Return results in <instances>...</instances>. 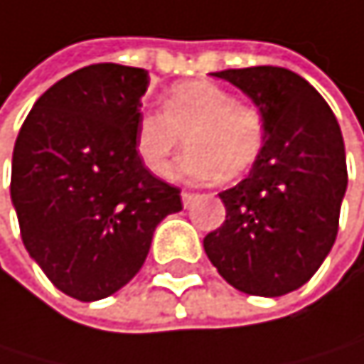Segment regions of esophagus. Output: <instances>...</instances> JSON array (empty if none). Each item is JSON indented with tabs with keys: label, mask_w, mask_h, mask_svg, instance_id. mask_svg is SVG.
<instances>
[{
	"label": "esophagus",
	"mask_w": 364,
	"mask_h": 364,
	"mask_svg": "<svg viewBox=\"0 0 364 364\" xmlns=\"http://www.w3.org/2000/svg\"><path fill=\"white\" fill-rule=\"evenodd\" d=\"M181 198H183V205H186V207H190V205H192V200H194V192L183 190V192H181Z\"/></svg>",
	"instance_id": "esophagus-1"
}]
</instances>
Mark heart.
<instances>
[{
    "label": "heart",
    "instance_id": "obj_1",
    "mask_svg": "<svg viewBox=\"0 0 364 364\" xmlns=\"http://www.w3.org/2000/svg\"><path fill=\"white\" fill-rule=\"evenodd\" d=\"M183 140L190 144L178 166L183 174L240 178L261 155L265 114L213 82L178 84L164 97L161 112L146 109L138 116L136 151L153 174L168 176Z\"/></svg>",
    "mask_w": 364,
    "mask_h": 364
}]
</instances>
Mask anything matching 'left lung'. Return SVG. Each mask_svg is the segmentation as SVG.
I'll use <instances>...</instances> for the list:
<instances>
[{"label":"left lung","mask_w":364,"mask_h":364,"mask_svg":"<svg viewBox=\"0 0 364 364\" xmlns=\"http://www.w3.org/2000/svg\"><path fill=\"white\" fill-rule=\"evenodd\" d=\"M265 114V144L250 174L220 194L226 220L203 246L235 289L276 298L319 269L339 230L348 164L341 127L294 70L250 66L211 73Z\"/></svg>","instance_id":"left-lung-1"}]
</instances>
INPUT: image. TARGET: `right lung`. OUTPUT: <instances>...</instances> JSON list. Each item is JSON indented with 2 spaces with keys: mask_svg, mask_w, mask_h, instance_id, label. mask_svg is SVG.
<instances>
[{
  "mask_svg": "<svg viewBox=\"0 0 364 364\" xmlns=\"http://www.w3.org/2000/svg\"><path fill=\"white\" fill-rule=\"evenodd\" d=\"M149 70L90 64L53 84L14 142L10 196L21 240L55 287L82 302L112 296L146 261L181 190L136 151Z\"/></svg>",
  "mask_w": 364,
  "mask_h": 364,
  "instance_id": "1",
  "label": "right lung"
}]
</instances>
